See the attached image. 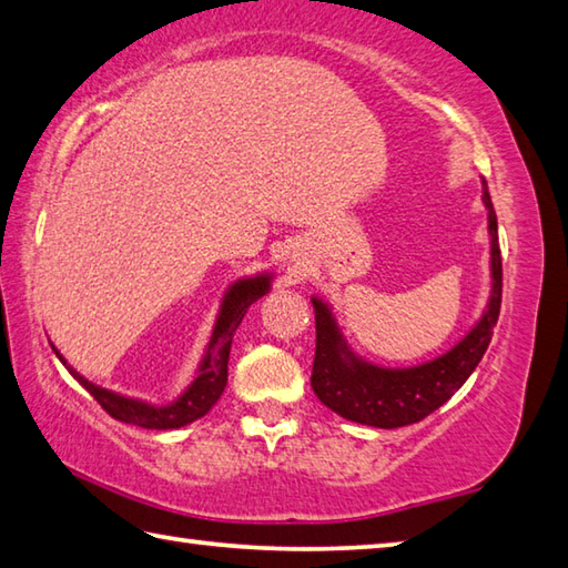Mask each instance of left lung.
Returning a JSON list of instances; mask_svg holds the SVG:
<instances>
[{
  "label": "left lung",
  "instance_id": "left-lung-1",
  "mask_svg": "<svg viewBox=\"0 0 568 568\" xmlns=\"http://www.w3.org/2000/svg\"><path fill=\"white\" fill-rule=\"evenodd\" d=\"M484 205L489 211L491 233V297L477 327L447 355L409 369H383L349 353L337 333L325 303L315 307V363L311 385L317 399L339 417L359 425L395 429L425 419L467 383L491 343L501 307V253L497 239V213L484 183Z\"/></svg>",
  "mask_w": 568,
  "mask_h": 568
}]
</instances>
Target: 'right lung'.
<instances>
[{
  "instance_id": "right-lung-1",
  "label": "right lung",
  "mask_w": 568,
  "mask_h": 568,
  "mask_svg": "<svg viewBox=\"0 0 568 568\" xmlns=\"http://www.w3.org/2000/svg\"><path fill=\"white\" fill-rule=\"evenodd\" d=\"M265 291H267V275L253 277V281H241L231 287V293L225 295L223 301L221 317L219 323H215L209 355L203 359L199 377H195L193 385L185 389V395L169 407H151V405H143V402L119 397L109 389L91 385L64 363V357L59 353L57 355L61 363L69 367V373L87 387L89 395L94 397L113 419L126 422V425L146 427V429H179L203 417L223 395V387L229 383V355H231V343H233L235 329H239L243 315L248 313V307L257 301V297L265 295Z\"/></svg>"
}]
</instances>
